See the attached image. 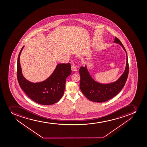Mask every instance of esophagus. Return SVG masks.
Wrapping results in <instances>:
<instances>
[{
  "label": "esophagus",
  "mask_w": 147,
  "mask_h": 147,
  "mask_svg": "<svg viewBox=\"0 0 147 147\" xmlns=\"http://www.w3.org/2000/svg\"><path fill=\"white\" fill-rule=\"evenodd\" d=\"M71 70H72V71H77V68L76 67V65H71Z\"/></svg>",
  "instance_id": "esophagus-1"
}]
</instances>
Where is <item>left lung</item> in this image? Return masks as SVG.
<instances>
[{
	"label": "left lung",
	"mask_w": 147,
	"mask_h": 147,
	"mask_svg": "<svg viewBox=\"0 0 147 147\" xmlns=\"http://www.w3.org/2000/svg\"><path fill=\"white\" fill-rule=\"evenodd\" d=\"M114 42L120 45L127 54V64L125 70L116 82L107 84H100L92 79L86 66L80 67L79 70L80 76V90L83 94L92 102H102L112 99L120 92L127 82L129 72L127 52L120 40L116 37H115Z\"/></svg>",
	"instance_id": "8db88e82"
}]
</instances>
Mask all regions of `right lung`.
I'll list each match as a JSON object with an SVG mask.
<instances>
[{
  "label": "right lung",
  "instance_id": "right-lung-1",
  "mask_svg": "<svg viewBox=\"0 0 147 147\" xmlns=\"http://www.w3.org/2000/svg\"><path fill=\"white\" fill-rule=\"evenodd\" d=\"M23 47L24 46L19 53L17 66V79L21 89L30 99L39 104L48 105L56 103L62 97L65 80L71 74L70 64H58L52 74L45 81L32 83L22 74L20 57Z\"/></svg>",
  "mask_w": 147,
  "mask_h": 147
}]
</instances>
